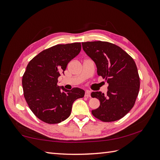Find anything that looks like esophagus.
Returning <instances> with one entry per match:
<instances>
[{
    "label": "esophagus",
    "mask_w": 160,
    "mask_h": 160,
    "mask_svg": "<svg viewBox=\"0 0 160 160\" xmlns=\"http://www.w3.org/2000/svg\"><path fill=\"white\" fill-rule=\"evenodd\" d=\"M84 96L87 97V98H89V97L91 96V94H90V92L89 91H85V93H84Z\"/></svg>",
    "instance_id": "esophagus-1"
}]
</instances>
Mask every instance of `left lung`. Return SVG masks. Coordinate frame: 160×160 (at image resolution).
<instances>
[{"label": "left lung", "mask_w": 160, "mask_h": 160, "mask_svg": "<svg viewBox=\"0 0 160 160\" xmlns=\"http://www.w3.org/2000/svg\"><path fill=\"white\" fill-rule=\"evenodd\" d=\"M83 50L97 67L98 75L107 80V94L92 92L100 107L91 111L102 122L120 120L133 107L140 90V76L132 57L113 43L104 41L82 42Z\"/></svg>", "instance_id": "left-lung-1"}]
</instances>
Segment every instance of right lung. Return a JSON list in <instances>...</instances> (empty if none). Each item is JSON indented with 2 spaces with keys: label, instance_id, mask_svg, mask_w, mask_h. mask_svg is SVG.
Listing matches in <instances>:
<instances>
[{
  "label": "right lung",
  "instance_id": "1",
  "mask_svg": "<svg viewBox=\"0 0 160 160\" xmlns=\"http://www.w3.org/2000/svg\"><path fill=\"white\" fill-rule=\"evenodd\" d=\"M81 47L80 42L54 45L39 53L27 66L22 79L24 97L33 114L45 123L65 120L73 102L84 96V91L79 88L67 90L57 84L60 73Z\"/></svg>",
  "mask_w": 160,
  "mask_h": 160
}]
</instances>
